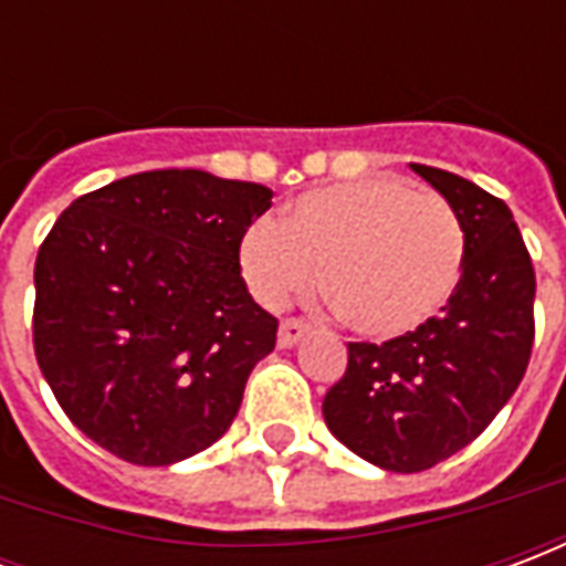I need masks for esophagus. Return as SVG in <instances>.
I'll return each instance as SVG.
<instances>
[{"label": "esophagus", "mask_w": 566, "mask_h": 566, "mask_svg": "<svg viewBox=\"0 0 566 566\" xmlns=\"http://www.w3.org/2000/svg\"><path fill=\"white\" fill-rule=\"evenodd\" d=\"M306 333H308L306 321L284 318L282 327H279V345H282V348H291V345L300 343V339H303Z\"/></svg>", "instance_id": "obj_1"}]
</instances>
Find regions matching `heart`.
Segmentation results:
<instances>
[{
    "label": "heart",
    "instance_id": "b5f03b06",
    "mask_svg": "<svg viewBox=\"0 0 566 566\" xmlns=\"http://www.w3.org/2000/svg\"><path fill=\"white\" fill-rule=\"evenodd\" d=\"M239 266L251 294L284 306L318 282L352 331L400 339L437 321L461 287L467 235L446 199L394 175L321 187L279 221L248 227Z\"/></svg>",
    "mask_w": 566,
    "mask_h": 566
}]
</instances>
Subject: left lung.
Instances as JSON below:
<instances>
[{
  "label": "left lung",
  "mask_w": 566,
  "mask_h": 566,
  "mask_svg": "<svg viewBox=\"0 0 566 566\" xmlns=\"http://www.w3.org/2000/svg\"><path fill=\"white\" fill-rule=\"evenodd\" d=\"M412 169L461 218V287L421 331L348 343L345 376L321 406L333 437L391 473H421L470 446L522 385L534 348L536 275L510 206L461 175Z\"/></svg>",
  "instance_id": "left-lung-1"
}]
</instances>
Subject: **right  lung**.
I'll return each instance as SVG.
<instances>
[{
  "mask_svg": "<svg viewBox=\"0 0 566 566\" xmlns=\"http://www.w3.org/2000/svg\"><path fill=\"white\" fill-rule=\"evenodd\" d=\"M272 206L202 169L127 175L69 206L35 258L32 348L69 421L139 467L209 449L275 348L239 266Z\"/></svg>",
  "mask_w": 566,
  "mask_h": 566,
  "instance_id": "1",
  "label": "right lung"
}]
</instances>
